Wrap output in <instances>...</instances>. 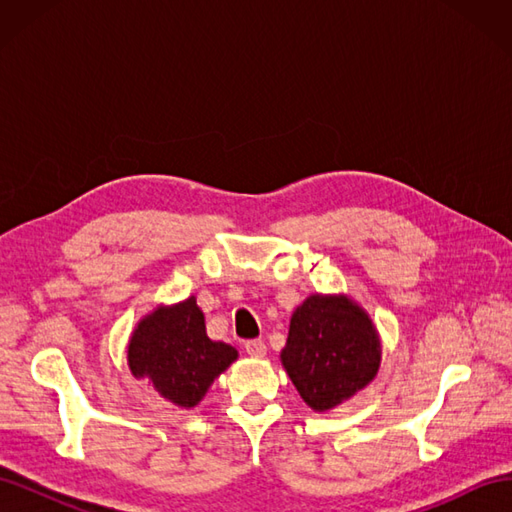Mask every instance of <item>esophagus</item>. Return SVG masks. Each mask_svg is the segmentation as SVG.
<instances>
[{"label": "esophagus", "instance_id": "esophagus-1", "mask_svg": "<svg viewBox=\"0 0 512 512\" xmlns=\"http://www.w3.org/2000/svg\"><path fill=\"white\" fill-rule=\"evenodd\" d=\"M245 352L250 354V356H254V359H262V356L267 354V346H265V342H262V339H250V342H245Z\"/></svg>", "mask_w": 512, "mask_h": 512}]
</instances>
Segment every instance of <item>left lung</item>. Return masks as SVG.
I'll return each mask as SVG.
<instances>
[{
    "label": "left lung",
    "instance_id": "1",
    "mask_svg": "<svg viewBox=\"0 0 512 512\" xmlns=\"http://www.w3.org/2000/svg\"><path fill=\"white\" fill-rule=\"evenodd\" d=\"M380 339L348 297H307L290 318L282 365L309 408L331 410L376 378Z\"/></svg>",
    "mask_w": 512,
    "mask_h": 512
}]
</instances>
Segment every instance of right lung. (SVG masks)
Listing matches in <instances>:
<instances>
[{"instance_id":"add662e5","label":"right lung","mask_w":512,"mask_h":512,"mask_svg":"<svg viewBox=\"0 0 512 512\" xmlns=\"http://www.w3.org/2000/svg\"><path fill=\"white\" fill-rule=\"evenodd\" d=\"M235 359V348L207 337L205 316L194 297L145 316L128 346L134 378L147 380L181 408H194Z\"/></svg>"}]
</instances>
